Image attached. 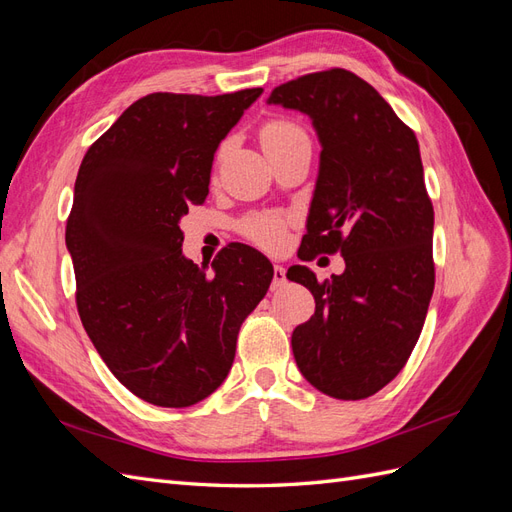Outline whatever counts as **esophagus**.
Returning a JSON list of instances; mask_svg holds the SVG:
<instances>
[{
  "label": "esophagus",
  "instance_id": "esophagus-1",
  "mask_svg": "<svg viewBox=\"0 0 512 512\" xmlns=\"http://www.w3.org/2000/svg\"><path fill=\"white\" fill-rule=\"evenodd\" d=\"M286 284V269L282 265H273V284L271 288L277 290Z\"/></svg>",
  "mask_w": 512,
  "mask_h": 512
}]
</instances>
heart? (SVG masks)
I'll return each instance as SVG.
<instances>
[{
  "mask_svg": "<svg viewBox=\"0 0 512 512\" xmlns=\"http://www.w3.org/2000/svg\"><path fill=\"white\" fill-rule=\"evenodd\" d=\"M301 136H305V132L297 126V123L286 117L269 119L265 126L260 128V143H262V149L267 151V156L275 149H280L286 143L294 141V138H301ZM243 232L247 239L258 243L260 247H267V250H282L286 243L288 220L280 213L252 215V218H247L243 222Z\"/></svg>",
  "mask_w": 512,
  "mask_h": 512,
  "instance_id": "heart-1",
  "label": "heart"
}]
</instances>
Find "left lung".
Listing matches in <instances>:
<instances>
[{
    "mask_svg": "<svg viewBox=\"0 0 512 512\" xmlns=\"http://www.w3.org/2000/svg\"><path fill=\"white\" fill-rule=\"evenodd\" d=\"M269 104L309 115L320 170L299 256L342 254V275L318 282L288 269L316 299L292 331L305 380L335 399H365L389 384L423 331L436 284L433 205L414 132L361 76L331 68L275 87Z\"/></svg>",
    "mask_w": 512,
    "mask_h": 512,
    "instance_id": "left-lung-1",
    "label": "left lung"
}]
</instances>
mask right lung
I'll return each instance as SVG.
<instances>
[{"mask_svg": "<svg viewBox=\"0 0 512 512\" xmlns=\"http://www.w3.org/2000/svg\"><path fill=\"white\" fill-rule=\"evenodd\" d=\"M260 87L149 94L91 145L74 183L66 245L83 327L113 376L153 406L188 408L226 380L271 262L243 243L211 273L181 254L179 222L203 205L215 149Z\"/></svg>", "mask_w": 512, "mask_h": 512, "instance_id": "1", "label": "right lung"}]
</instances>
